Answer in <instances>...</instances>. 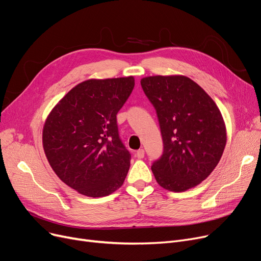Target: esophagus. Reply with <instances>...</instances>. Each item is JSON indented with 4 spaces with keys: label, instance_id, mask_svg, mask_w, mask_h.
<instances>
[{
    "label": "esophagus",
    "instance_id": "esophagus-1",
    "mask_svg": "<svg viewBox=\"0 0 261 261\" xmlns=\"http://www.w3.org/2000/svg\"><path fill=\"white\" fill-rule=\"evenodd\" d=\"M144 155H145V151H144V149H139V150L137 151V158H139V159H143V158H144Z\"/></svg>",
    "mask_w": 261,
    "mask_h": 261
}]
</instances>
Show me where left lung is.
<instances>
[{
	"mask_svg": "<svg viewBox=\"0 0 261 261\" xmlns=\"http://www.w3.org/2000/svg\"><path fill=\"white\" fill-rule=\"evenodd\" d=\"M141 85L155 109L163 153L151 165L156 182L185 192L205 180L221 160L226 127L219 108L185 75L143 77Z\"/></svg>",
	"mask_w": 261,
	"mask_h": 261,
	"instance_id": "8db88e82",
	"label": "left lung"
}]
</instances>
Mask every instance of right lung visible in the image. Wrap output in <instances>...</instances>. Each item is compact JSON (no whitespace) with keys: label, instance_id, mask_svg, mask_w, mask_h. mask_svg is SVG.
Masks as SVG:
<instances>
[{"label":"right lung","instance_id":"1","mask_svg":"<svg viewBox=\"0 0 261 261\" xmlns=\"http://www.w3.org/2000/svg\"><path fill=\"white\" fill-rule=\"evenodd\" d=\"M133 87V76L86 80L60 100L44 122L48 161L80 194L102 197L123 184L131 154L119 139L116 115Z\"/></svg>","mask_w":261,"mask_h":261}]
</instances>
